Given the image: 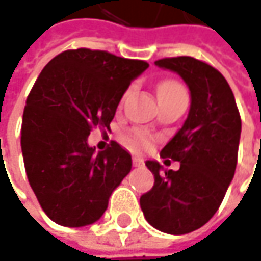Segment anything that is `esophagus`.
Instances as JSON below:
<instances>
[{
  "label": "esophagus",
  "instance_id": "esophagus-1",
  "mask_svg": "<svg viewBox=\"0 0 261 261\" xmlns=\"http://www.w3.org/2000/svg\"><path fill=\"white\" fill-rule=\"evenodd\" d=\"M132 163H134V166H138V168L144 166V160H142L140 156H134V158H132Z\"/></svg>",
  "mask_w": 261,
  "mask_h": 261
}]
</instances>
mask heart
I'll return each mask as SVG.
<instances>
[{
    "label": "heart",
    "instance_id": "b5f03b06",
    "mask_svg": "<svg viewBox=\"0 0 261 261\" xmlns=\"http://www.w3.org/2000/svg\"><path fill=\"white\" fill-rule=\"evenodd\" d=\"M158 95L163 96V95H186V90L181 84L174 80H166L163 83L159 84ZM124 141L129 147L137 148V150H147L151 147L153 144V135L148 134L144 129H132L126 134Z\"/></svg>",
    "mask_w": 261,
    "mask_h": 261
}]
</instances>
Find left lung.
I'll return each instance as SVG.
<instances>
[{
  "label": "left lung",
  "mask_w": 261,
  "mask_h": 261,
  "mask_svg": "<svg viewBox=\"0 0 261 261\" xmlns=\"http://www.w3.org/2000/svg\"><path fill=\"white\" fill-rule=\"evenodd\" d=\"M154 64L182 77L192 105L182 127L160 151L165 165L171 158L179 162V169H163L148 160L154 184L140 205L154 229L186 234L206 224L223 202L236 169L241 116L227 80L213 65L192 56Z\"/></svg>",
  "instance_id": "8db88e82"
}]
</instances>
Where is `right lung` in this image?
Masks as SVG:
<instances>
[{
	"label": "right lung",
	"mask_w": 261,
	"mask_h": 261,
	"mask_svg": "<svg viewBox=\"0 0 261 261\" xmlns=\"http://www.w3.org/2000/svg\"><path fill=\"white\" fill-rule=\"evenodd\" d=\"M148 68L105 50L55 56L34 83L23 110L20 144L29 184L47 217L66 227L99 220L130 172L132 158L114 141L95 153L93 127L110 129L130 82Z\"/></svg>",
	"instance_id": "obj_1"
}]
</instances>
